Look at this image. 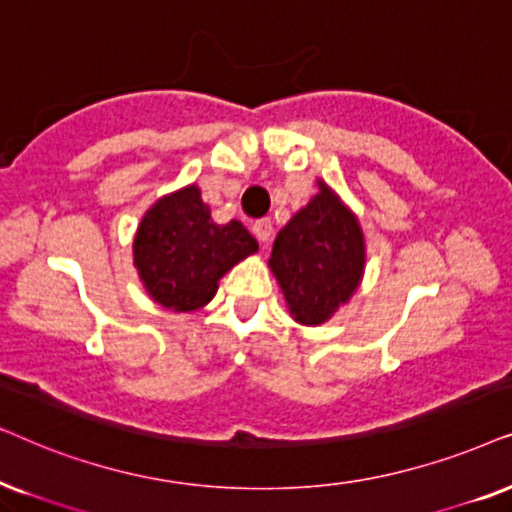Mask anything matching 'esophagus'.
Segmentation results:
<instances>
[{"mask_svg": "<svg viewBox=\"0 0 512 512\" xmlns=\"http://www.w3.org/2000/svg\"><path fill=\"white\" fill-rule=\"evenodd\" d=\"M252 231H255L257 241H260V243H269L271 234H274V224H271L269 217H262V220H257L255 224H252Z\"/></svg>", "mask_w": 512, "mask_h": 512, "instance_id": "1", "label": "esophagus"}]
</instances>
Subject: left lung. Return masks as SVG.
<instances>
[{
  "instance_id": "obj_1",
  "label": "left lung",
  "mask_w": 512,
  "mask_h": 512,
  "mask_svg": "<svg viewBox=\"0 0 512 512\" xmlns=\"http://www.w3.org/2000/svg\"><path fill=\"white\" fill-rule=\"evenodd\" d=\"M269 267L302 325H320L349 302L365 269L358 220L320 182V194L278 231Z\"/></svg>"
}]
</instances>
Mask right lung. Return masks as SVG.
I'll return each instance as SVG.
<instances>
[{"mask_svg": "<svg viewBox=\"0 0 512 512\" xmlns=\"http://www.w3.org/2000/svg\"><path fill=\"white\" fill-rule=\"evenodd\" d=\"M257 250L238 220L215 224L199 187H185L154 203L135 234L133 255L154 302L196 311L213 299L217 281Z\"/></svg>", "mask_w": 512, "mask_h": 512, "instance_id": "1", "label": "right lung"}]
</instances>
